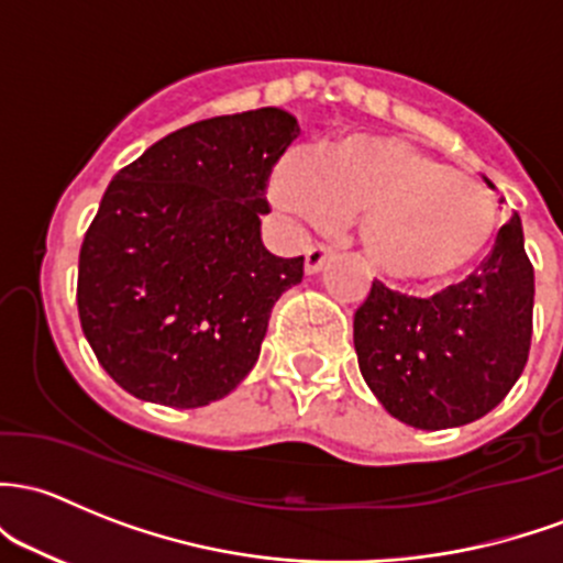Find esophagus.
<instances>
[{
	"mask_svg": "<svg viewBox=\"0 0 563 563\" xmlns=\"http://www.w3.org/2000/svg\"><path fill=\"white\" fill-rule=\"evenodd\" d=\"M329 256H331V247L321 245V242H316V245L307 247V253H305L307 275H316L318 269H323V264L329 262Z\"/></svg>",
	"mask_w": 563,
	"mask_h": 563,
	"instance_id": "esophagus-1",
	"label": "esophagus"
}]
</instances>
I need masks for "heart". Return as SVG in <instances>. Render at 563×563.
<instances>
[{
  "label": "heart",
  "instance_id": "b5f03b06",
  "mask_svg": "<svg viewBox=\"0 0 563 563\" xmlns=\"http://www.w3.org/2000/svg\"><path fill=\"white\" fill-rule=\"evenodd\" d=\"M269 191L283 212L316 227L358 212L364 256L407 286L464 277L488 256L499 229V207L481 180L388 134H345L312 156H286Z\"/></svg>",
  "mask_w": 563,
  "mask_h": 563
}]
</instances>
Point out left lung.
<instances>
[{"label":"left lung","instance_id":"1","mask_svg":"<svg viewBox=\"0 0 563 563\" xmlns=\"http://www.w3.org/2000/svg\"><path fill=\"white\" fill-rule=\"evenodd\" d=\"M531 312L534 266L516 216L477 272L434 297L372 283L353 318L358 369L396 421L426 431L472 423L494 410L523 372Z\"/></svg>","mask_w":563,"mask_h":563}]
</instances>
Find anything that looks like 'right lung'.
Returning a JSON list of instances; mask_svg holds the SVG:
<instances>
[{
    "label": "right lung",
    "mask_w": 563,
    "mask_h": 563,
    "mask_svg": "<svg viewBox=\"0 0 563 563\" xmlns=\"http://www.w3.org/2000/svg\"><path fill=\"white\" fill-rule=\"evenodd\" d=\"M297 134L280 108L207 118L112 177L80 247L78 312L123 390L188 410L253 369L272 307L305 275V256L262 242L266 177Z\"/></svg>",
    "instance_id": "add662e5"
}]
</instances>
